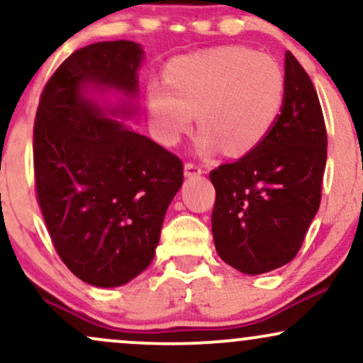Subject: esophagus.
<instances>
[{
  "label": "esophagus",
  "mask_w": 363,
  "mask_h": 363,
  "mask_svg": "<svg viewBox=\"0 0 363 363\" xmlns=\"http://www.w3.org/2000/svg\"><path fill=\"white\" fill-rule=\"evenodd\" d=\"M184 174L187 177H199L203 174V169L199 167L198 164H193V162H187L184 165Z\"/></svg>",
  "instance_id": "1"
}]
</instances>
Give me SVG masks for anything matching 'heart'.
<instances>
[{"mask_svg": "<svg viewBox=\"0 0 363 363\" xmlns=\"http://www.w3.org/2000/svg\"><path fill=\"white\" fill-rule=\"evenodd\" d=\"M147 99L164 143H177L196 114L203 153L244 157L264 143L280 119L285 77L272 57L222 45L170 61L165 85L152 83Z\"/></svg>", "mask_w": 363, "mask_h": 363, "instance_id": "1", "label": "heart"}]
</instances>
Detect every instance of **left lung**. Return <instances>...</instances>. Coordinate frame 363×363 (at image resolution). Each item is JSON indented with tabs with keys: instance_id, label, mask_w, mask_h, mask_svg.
Returning a JSON list of instances; mask_svg holds the SVG:
<instances>
[{
	"instance_id": "8db88e82",
	"label": "left lung",
	"mask_w": 363,
	"mask_h": 363,
	"mask_svg": "<svg viewBox=\"0 0 363 363\" xmlns=\"http://www.w3.org/2000/svg\"><path fill=\"white\" fill-rule=\"evenodd\" d=\"M328 135L309 74L285 54V104L259 148L210 172L211 230L218 256L245 274L297 256L320 205Z\"/></svg>"
}]
</instances>
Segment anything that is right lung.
<instances>
[{"mask_svg":"<svg viewBox=\"0 0 363 363\" xmlns=\"http://www.w3.org/2000/svg\"><path fill=\"white\" fill-rule=\"evenodd\" d=\"M143 54L131 40L78 49L45 83L35 114L37 203L49 235L69 272L102 289L148 268L184 179L181 158L109 118L135 112ZM90 89L127 102L101 106Z\"/></svg>","mask_w":363,"mask_h":363,"instance_id":"add662e5","label":"right lung"}]
</instances>
